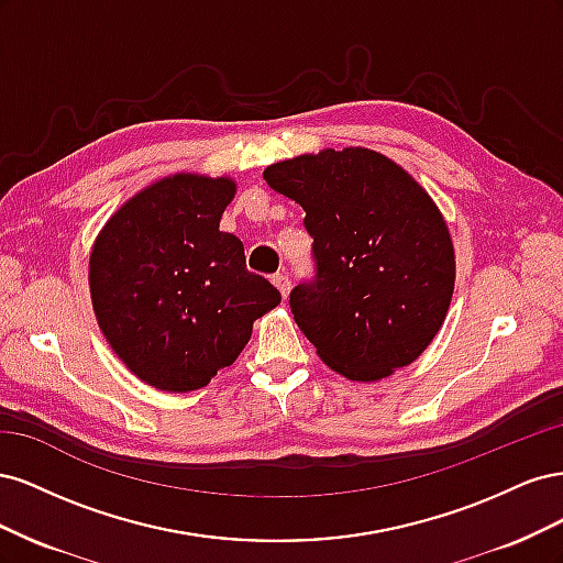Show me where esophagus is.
Here are the masks:
<instances>
[{
	"mask_svg": "<svg viewBox=\"0 0 563 563\" xmlns=\"http://www.w3.org/2000/svg\"><path fill=\"white\" fill-rule=\"evenodd\" d=\"M272 284L277 286V291H279L282 298L286 300V298H288V291H291V282H288V277H286V275H277V277H272Z\"/></svg>",
	"mask_w": 563,
	"mask_h": 563,
	"instance_id": "1",
	"label": "esophagus"
}]
</instances>
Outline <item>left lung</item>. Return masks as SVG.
<instances>
[{
	"mask_svg": "<svg viewBox=\"0 0 563 563\" xmlns=\"http://www.w3.org/2000/svg\"><path fill=\"white\" fill-rule=\"evenodd\" d=\"M272 190L305 211L317 277L291 291L319 360L373 383L413 364L451 308L455 253L428 190L368 147H327L267 166Z\"/></svg>",
	"mask_w": 563,
	"mask_h": 563,
	"instance_id": "8db88e82",
	"label": "left lung"
}]
</instances>
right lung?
Returning a JSON list of instances; mask_svg holds the SVG:
<instances>
[{
  "label": "right lung",
  "mask_w": 563,
  "mask_h": 563,
  "mask_svg": "<svg viewBox=\"0 0 563 563\" xmlns=\"http://www.w3.org/2000/svg\"><path fill=\"white\" fill-rule=\"evenodd\" d=\"M236 183L174 174L135 192L98 232L89 288L100 331L135 378L162 391L207 387L282 296L220 232Z\"/></svg>",
  "instance_id": "obj_1"
}]
</instances>
